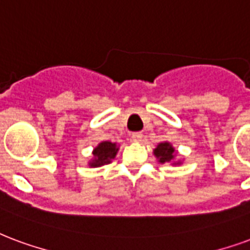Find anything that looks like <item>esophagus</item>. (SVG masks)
Instances as JSON below:
<instances>
[{
	"mask_svg": "<svg viewBox=\"0 0 250 250\" xmlns=\"http://www.w3.org/2000/svg\"><path fill=\"white\" fill-rule=\"evenodd\" d=\"M131 138H132L134 142H138V143H139V142H142V139H143V135L140 134V132H134V134L131 135Z\"/></svg>",
	"mask_w": 250,
	"mask_h": 250,
	"instance_id": "obj_1",
	"label": "esophagus"
}]
</instances>
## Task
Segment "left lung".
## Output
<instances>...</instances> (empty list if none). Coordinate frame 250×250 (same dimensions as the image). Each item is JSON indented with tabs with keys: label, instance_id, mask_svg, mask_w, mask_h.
Segmentation results:
<instances>
[{
	"label": "left lung",
	"instance_id": "obj_1",
	"mask_svg": "<svg viewBox=\"0 0 250 250\" xmlns=\"http://www.w3.org/2000/svg\"><path fill=\"white\" fill-rule=\"evenodd\" d=\"M153 155L158 159L160 164H171V166H180L182 160H176L177 151L169 142H162L153 149Z\"/></svg>",
	"mask_w": 250,
	"mask_h": 250
}]
</instances>
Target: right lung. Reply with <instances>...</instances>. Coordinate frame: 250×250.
I'll return each instance as SVG.
<instances>
[{
    "instance_id": "obj_1",
    "label": "right lung",
    "mask_w": 250,
    "mask_h": 250,
    "mask_svg": "<svg viewBox=\"0 0 250 250\" xmlns=\"http://www.w3.org/2000/svg\"><path fill=\"white\" fill-rule=\"evenodd\" d=\"M119 151V146L112 142H101L95 148L92 149V158L88 160V167L97 168L104 164H108L115 159Z\"/></svg>"
}]
</instances>
